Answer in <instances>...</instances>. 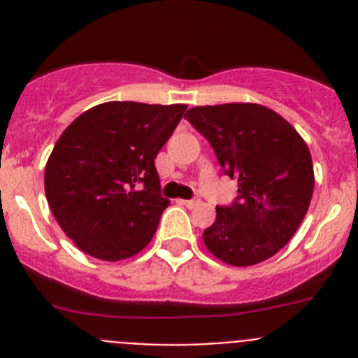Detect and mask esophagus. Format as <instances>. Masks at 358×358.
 <instances>
[{
  "label": "esophagus",
  "instance_id": "esophagus-1",
  "mask_svg": "<svg viewBox=\"0 0 358 358\" xmlns=\"http://www.w3.org/2000/svg\"><path fill=\"white\" fill-rule=\"evenodd\" d=\"M182 204V206L186 208H195L199 204V201H179Z\"/></svg>",
  "mask_w": 358,
  "mask_h": 358
}]
</instances>
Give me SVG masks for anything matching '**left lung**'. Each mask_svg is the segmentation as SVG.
Returning <instances> with one entry per match:
<instances>
[{
    "label": "left lung",
    "instance_id": "8db88e82",
    "mask_svg": "<svg viewBox=\"0 0 358 358\" xmlns=\"http://www.w3.org/2000/svg\"><path fill=\"white\" fill-rule=\"evenodd\" d=\"M211 143L238 201L217 208L202 233L208 251L233 267L268 260L303 222L314 194V164L299 132L260 103L192 107L185 116Z\"/></svg>",
    "mask_w": 358,
    "mask_h": 358
}]
</instances>
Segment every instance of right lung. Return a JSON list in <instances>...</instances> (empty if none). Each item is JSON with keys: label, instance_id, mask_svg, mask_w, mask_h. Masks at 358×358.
I'll use <instances>...</instances> for the list:
<instances>
[{"label": "right lung", "instance_id": "add662e5", "mask_svg": "<svg viewBox=\"0 0 358 358\" xmlns=\"http://www.w3.org/2000/svg\"><path fill=\"white\" fill-rule=\"evenodd\" d=\"M185 110V103L106 102L62 132L44 169V192L80 251L120 262L147 248L170 204L154 159Z\"/></svg>", "mask_w": 358, "mask_h": 358}]
</instances>
